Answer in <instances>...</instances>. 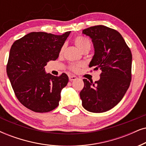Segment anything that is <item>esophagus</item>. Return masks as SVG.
<instances>
[{
  "label": "esophagus",
  "instance_id": "1",
  "mask_svg": "<svg viewBox=\"0 0 146 146\" xmlns=\"http://www.w3.org/2000/svg\"><path fill=\"white\" fill-rule=\"evenodd\" d=\"M69 81L72 82V81L76 80V79H77V77L76 76H74V75H69Z\"/></svg>",
  "mask_w": 146,
  "mask_h": 146
}]
</instances>
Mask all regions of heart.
<instances>
[{
	"label": "heart",
	"instance_id": "heart-1",
	"mask_svg": "<svg viewBox=\"0 0 146 146\" xmlns=\"http://www.w3.org/2000/svg\"><path fill=\"white\" fill-rule=\"evenodd\" d=\"M74 43L77 48L82 52H84L86 51H89L91 48V42L88 38L84 36H77L74 39ZM64 50V45L62 46L60 50V54H61ZM82 67L81 64H71L69 66V69L73 71H77L79 68Z\"/></svg>",
	"mask_w": 146,
	"mask_h": 146
}]
</instances>
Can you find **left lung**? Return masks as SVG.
<instances>
[{
    "label": "left lung",
    "instance_id": "obj_1",
    "mask_svg": "<svg viewBox=\"0 0 146 146\" xmlns=\"http://www.w3.org/2000/svg\"><path fill=\"white\" fill-rule=\"evenodd\" d=\"M92 38L94 55L89 67L101 70L94 84L84 79L80 92L82 106L92 112L108 111L122 100L131 81L132 54L121 34L104 25L83 30Z\"/></svg>",
    "mask_w": 146,
    "mask_h": 146
}]
</instances>
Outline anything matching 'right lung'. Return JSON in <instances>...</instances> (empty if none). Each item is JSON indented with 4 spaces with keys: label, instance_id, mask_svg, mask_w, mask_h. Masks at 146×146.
<instances>
[{
    "label": "right lung",
    "instance_id": "obj_1",
    "mask_svg": "<svg viewBox=\"0 0 146 146\" xmlns=\"http://www.w3.org/2000/svg\"><path fill=\"white\" fill-rule=\"evenodd\" d=\"M71 32L62 35L31 32L16 40L11 48L7 73L17 98L28 109L47 112L59 104L60 92L69 77L46 73L50 60L58 57Z\"/></svg>",
    "mask_w": 146,
    "mask_h": 146
}]
</instances>
